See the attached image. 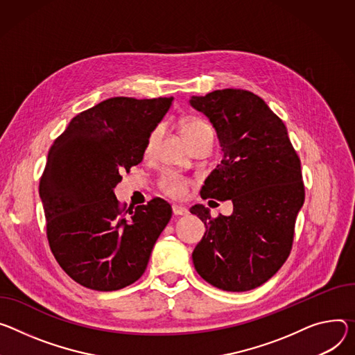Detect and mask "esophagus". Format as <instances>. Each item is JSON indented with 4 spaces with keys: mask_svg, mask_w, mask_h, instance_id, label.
I'll return each instance as SVG.
<instances>
[{
    "mask_svg": "<svg viewBox=\"0 0 355 355\" xmlns=\"http://www.w3.org/2000/svg\"><path fill=\"white\" fill-rule=\"evenodd\" d=\"M173 212H174V215H177V216L188 215V209L184 208V207H180V205H173Z\"/></svg>",
    "mask_w": 355,
    "mask_h": 355,
    "instance_id": "1",
    "label": "esophagus"
}]
</instances>
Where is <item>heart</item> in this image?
Here are the masks:
<instances>
[{"label": "heart", "instance_id": "heart-1", "mask_svg": "<svg viewBox=\"0 0 355 355\" xmlns=\"http://www.w3.org/2000/svg\"><path fill=\"white\" fill-rule=\"evenodd\" d=\"M211 127L200 120V119H191V120H187L182 125H181V133H182V137L185 139V141L188 144H191L192 141H194L196 139H198L200 136H202L204 133H211ZM159 136V128H155V130L151 132L148 140H147V144H146V150L150 151L151 147L154 146V143L157 141ZM159 188L163 189V192H166V194L168 197H173V198H180L185 194V191L188 188V181L174 173H167L164 174L163 177H161L159 180Z\"/></svg>", "mask_w": 355, "mask_h": 355}]
</instances>
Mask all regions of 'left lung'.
Returning a JSON list of instances; mask_svg holds the SVG:
<instances>
[{
  "mask_svg": "<svg viewBox=\"0 0 355 355\" xmlns=\"http://www.w3.org/2000/svg\"><path fill=\"white\" fill-rule=\"evenodd\" d=\"M189 105L212 123L220 164L201 188L202 200H231L230 216L212 218L192 207L205 234L192 252L198 275L227 292H248L268 282L286 262L304 202L300 158L284 123L252 92L214 90Z\"/></svg>",
  "mask_w": 355,
  "mask_h": 355,
  "instance_id": "1",
  "label": "left lung"
}]
</instances>
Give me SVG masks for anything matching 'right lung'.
<instances>
[{
	"label": "right lung",
	"instance_id": "1",
	"mask_svg": "<svg viewBox=\"0 0 355 355\" xmlns=\"http://www.w3.org/2000/svg\"><path fill=\"white\" fill-rule=\"evenodd\" d=\"M171 103L110 98L73 117L48 153L40 182L48 242L59 266L87 288L113 292L139 280L171 219L164 200L125 209L113 191L120 173L143 161Z\"/></svg>",
	"mask_w": 355,
	"mask_h": 355
}]
</instances>
